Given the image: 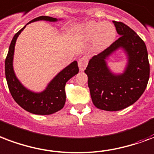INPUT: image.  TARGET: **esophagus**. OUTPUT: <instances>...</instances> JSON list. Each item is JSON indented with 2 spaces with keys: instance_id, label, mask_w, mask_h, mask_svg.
Returning <instances> with one entry per match:
<instances>
[{
  "instance_id": "esophagus-1",
  "label": "esophagus",
  "mask_w": 154,
  "mask_h": 154,
  "mask_svg": "<svg viewBox=\"0 0 154 154\" xmlns=\"http://www.w3.org/2000/svg\"><path fill=\"white\" fill-rule=\"evenodd\" d=\"M88 64V58L87 56H82V58L79 59L78 60V67H79L80 71H84Z\"/></svg>"
}]
</instances>
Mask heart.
Masks as SVG:
<instances>
[{
  "label": "heart",
  "mask_w": 154,
  "mask_h": 154,
  "mask_svg": "<svg viewBox=\"0 0 154 154\" xmlns=\"http://www.w3.org/2000/svg\"><path fill=\"white\" fill-rule=\"evenodd\" d=\"M80 35L84 38H93V48L94 51H102L107 48L115 40L116 28L109 22H87L80 30Z\"/></svg>",
  "instance_id": "obj_1"
}]
</instances>
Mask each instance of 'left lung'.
Segmentation results:
<instances>
[{"label":"left lung","mask_w":154,"mask_h":154,"mask_svg":"<svg viewBox=\"0 0 154 154\" xmlns=\"http://www.w3.org/2000/svg\"><path fill=\"white\" fill-rule=\"evenodd\" d=\"M120 35L110 47L90 59L85 70L92 102L96 107L108 111H120L136 103L145 90L149 78V63L145 42L134 30L113 21ZM122 49L128 61L124 72L115 74L106 60Z\"/></svg>","instance_id":"8db88e82"}]
</instances>
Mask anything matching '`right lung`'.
<instances>
[{"label":"right lung","mask_w":154,"mask_h":154,"mask_svg":"<svg viewBox=\"0 0 154 154\" xmlns=\"http://www.w3.org/2000/svg\"><path fill=\"white\" fill-rule=\"evenodd\" d=\"M58 20L60 19L48 16H40L31 20L26 25L37 21L55 22H57ZM26 25L22 28L17 34H15L9 45V52L5 59V64L7 84L13 98L24 110L35 115H51L61 110L64 107L66 100V94L64 90L66 82L78 73L79 69L76 60L72 62L69 65L65 67L63 70L59 72L49 82L48 86L42 92H34L25 87L16 77L13 66V62L15 43L18 35L25 29Z\"/></svg>","instance_id":"right-lung-1"}]
</instances>
